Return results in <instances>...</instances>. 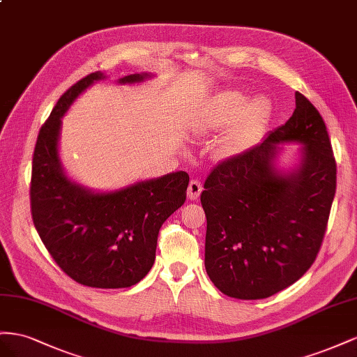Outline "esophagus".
I'll return each instance as SVG.
<instances>
[{
	"instance_id": "esophagus-1",
	"label": "esophagus",
	"mask_w": 357,
	"mask_h": 357,
	"mask_svg": "<svg viewBox=\"0 0 357 357\" xmlns=\"http://www.w3.org/2000/svg\"><path fill=\"white\" fill-rule=\"evenodd\" d=\"M202 192V184L199 179H191L190 181V185H188V197L191 200H196Z\"/></svg>"
}]
</instances>
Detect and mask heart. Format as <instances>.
<instances>
[{
  "label": "heart",
  "instance_id": "b5f03b06",
  "mask_svg": "<svg viewBox=\"0 0 357 357\" xmlns=\"http://www.w3.org/2000/svg\"><path fill=\"white\" fill-rule=\"evenodd\" d=\"M245 107V97L239 93H227L222 98L221 107L218 110V114L213 119V124L215 126H227L239 119L242 115V110ZM268 103L264 100L259 98L254 100L252 103L245 109L242 116V122L236 131V139L238 140H247L254 135V131L257 130L260 126V122L263 118L268 114Z\"/></svg>",
  "mask_w": 357,
  "mask_h": 357
}]
</instances>
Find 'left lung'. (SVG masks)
<instances>
[{"mask_svg": "<svg viewBox=\"0 0 357 357\" xmlns=\"http://www.w3.org/2000/svg\"><path fill=\"white\" fill-rule=\"evenodd\" d=\"M282 141L304 144L301 166L289 176L271 166ZM203 188L205 268L213 286L247 301L291 286L317 259L337 190V161L319 110L296 93L286 124L221 161Z\"/></svg>", "mask_w": 357, "mask_h": 357, "instance_id": "left-lung-1", "label": "left lung"}]
</instances>
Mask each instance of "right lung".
I'll use <instances>...</instances> for the list:
<instances>
[{
	"mask_svg": "<svg viewBox=\"0 0 357 357\" xmlns=\"http://www.w3.org/2000/svg\"><path fill=\"white\" fill-rule=\"evenodd\" d=\"M145 76L130 75L119 82ZM103 77L96 71L70 86L40 128L29 200L38 236L61 271L82 286L124 289L151 271L161 224L184 205L190 178L175 172L107 195H94L66 178L56 149L61 116Z\"/></svg>",
	"mask_w": 357,
	"mask_h": 357,
	"instance_id": "right-lung-1",
	"label": "right lung"
}]
</instances>
